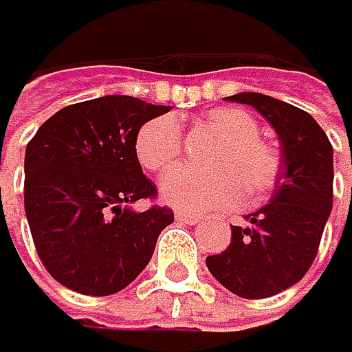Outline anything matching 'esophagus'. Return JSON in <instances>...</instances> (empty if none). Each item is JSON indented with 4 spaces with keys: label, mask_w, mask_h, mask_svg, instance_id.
Wrapping results in <instances>:
<instances>
[{
    "label": "esophagus",
    "mask_w": 352,
    "mask_h": 352,
    "mask_svg": "<svg viewBox=\"0 0 352 352\" xmlns=\"http://www.w3.org/2000/svg\"><path fill=\"white\" fill-rule=\"evenodd\" d=\"M174 218L178 222H185V225H196V222H198V216L196 214H189V211H176Z\"/></svg>",
    "instance_id": "1"
}]
</instances>
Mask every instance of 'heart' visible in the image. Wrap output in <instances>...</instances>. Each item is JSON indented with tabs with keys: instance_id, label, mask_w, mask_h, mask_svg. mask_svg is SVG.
Listing matches in <instances>:
<instances>
[{
	"instance_id": "obj_1",
	"label": "heart",
	"mask_w": 352,
	"mask_h": 352,
	"mask_svg": "<svg viewBox=\"0 0 352 352\" xmlns=\"http://www.w3.org/2000/svg\"><path fill=\"white\" fill-rule=\"evenodd\" d=\"M205 125L225 136L209 158L216 169L178 167L161 183L167 205L185 211H222L236 207L242 196L260 198L276 187L280 176L278 149L260 141L258 123L238 107H218L205 116ZM183 149V134L174 116L149 118L134 136L138 165L152 174H165Z\"/></svg>"
}]
</instances>
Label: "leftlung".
I'll return each mask as SVG.
<instances>
[{
    "mask_svg": "<svg viewBox=\"0 0 352 352\" xmlns=\"http://www.w3.org/2000/svg\"><path fill=\"white\" fill-rule=\"evenodd\" d=\"M273 125L282 165L271 203L231 227L229 247L207 258L222 287L247 300L278 296L300 282L318 256L333 207V147L318 121L300 107L258 92L227 96Z\"/></svg>",
    "mask_w": 352,
    "mask_h": 352,
    "instance_id": "left-lung-1",
    "label": "left lung"
}]
</instances>
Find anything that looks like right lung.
Wrapping results in <instances>:
<instances>
[{
	"instance_id": "add662e5",
	"label": "right lung",
	"mask_w": 352,
	"mask_h": 352,
	"mask_svg": "<svg viewBox=\"0 0 352 352\" xmlns=\"http://www.w3.org/2000/svg\"><path fill=\"white\" fill-rule=\"evenodd\" d=\"M169 112L134 96L74 103L45 121L25 147L23 205L45 271L83 296H112L152 260L169 207L134 211L156 198L134 156V136Z\"/></svg>"
}]
</instances>
